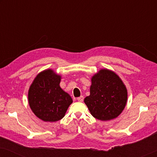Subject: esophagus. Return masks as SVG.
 I'll return each instance as SVG.
<instances>
[{
	"mask_svg": "<svg viewBox=\"0 0 157 157\" xmlns=\"http://www.w3.org/2000/svg\"><path fill=\"white\" fill-rule=\"evenodd\" d=\"M77 100H78V101L82 102L83 101V96H81L80 97H78V98H77Z\"/></svg>",
	"mask_w": 157,
	"mask_h": 157,
	"instance_id": "esophagus-1",
	"label": "esophagus"
}]
</instances>
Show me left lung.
Returning <instances> with one entry per match:
<instances>
[{"label":"left lung","instance_id":"obj_1","mask_svg":"<svg viewBox=\"0 0 157 157\" xmlns=\"http://www.w3.org/2000/svg\"><path fill=\"white\" fill-rule=\"evenodd\" d=\"M127 89L120 77L103 68L91 78L90 95L84 98L91 114L101 121H109L121 114L127 102Z\"/></svg>","mask_w":157,"mask_h":157}]
</instances>
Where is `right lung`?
<instances>
[{
	"label": "right lung",
	"instance_id": "add662e5",
	"mask_svg": "<svg viewBox=\"0 0 157 157\" xmlns=\"http://www.w3.org/2000/svg\"><path fill=\"white\" fill-rule=\"evenodd\" d=\"M61 79V76L52 69H46L36 76L29 88L30 108L42 121H59L72 104L71 96L60 86Z\"/></svg>",
	"mask_w": 157,
	"mask_h": 157
}]
</instances>
